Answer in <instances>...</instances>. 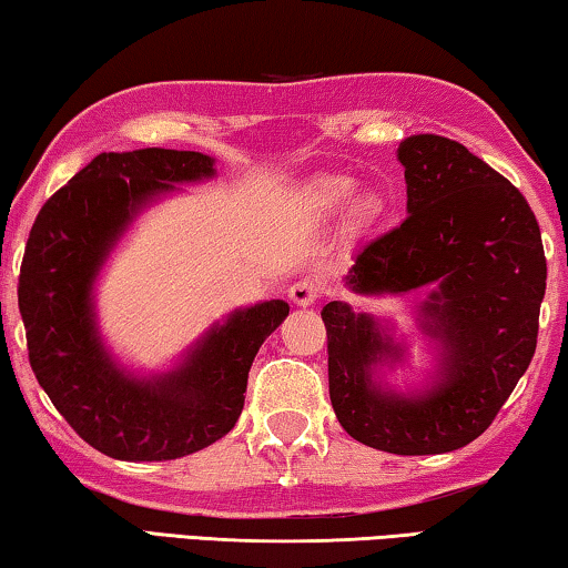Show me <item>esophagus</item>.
Wrapping results in <instances>:
<instances>
[{"mask_svg":"<svg viewBox=\"0 0 568 568\" xmlns=\"http://www.w3.org/2000/svg\"><path fill=\"white\" fill-rule=\"evenodd\" d=\"M290 296H292L294 304L310 306L322 296V286H320L317 278H300V282L292 284Z\"/></svg>","mask_w":568,"mask_h":568,"instance_id":"obj_1","label":"esophagus"}]
</instances>
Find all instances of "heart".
Instances as JSON below:
<instances>
[{"instance_id": "obj_1", "label": "heart", "mask_w": 568, "mask_h": 568, "mask_svg": "<svg viewBox=\"0 0 568 568\" xmlns=\"http://www.w3.org/2000/svg\"><path fill=\"white\" fill-rule=\"evenodd\" d=\"M352 199H355V185L345 179L322 183L317 193H314V201H317L322 209H345Z\"/></svg>"}]
</instances>
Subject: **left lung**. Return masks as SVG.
<instances>
[{
	"mask_svg": "<svg viewBox=\"0 0 568 568\" xmlns=\"http://www.w3.org/2000/svg\"><path fill=\"white\" fill-rule=\"evenodd\" d=\"M397 161L407 219L357 251L347 286L405 294L435 284L420 314L440 342L438 377L413 397L372 383V369L403 359V349L369 314L329 302V399L339 425L369 448L450 453L488 430L531 365L546 292L541 229L524 193L450 138H405Z\"/></svg>",
	"mask_w": 568,
	"mask_h": 568,
	"instance_id": "1",
	"label": "left lung"
}]
</instances>
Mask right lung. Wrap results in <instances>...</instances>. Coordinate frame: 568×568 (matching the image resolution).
Here are the masks:
<instances>
[{
  "label": "right lung",
  "instance_id": "obj_1",
  "mask_svg": "<svg viewBox=\"0 0 568 568\" xmlns=\"http://www.w3.org/2000/svg\"><path fill=\"white\" fill-rule=\"evenodd\" d=\"M213 173L196 151L100 153L44 203L27 239L17 296L32 372L72 430L110 458L173 460L223 438L244 410L251 362L290 314L282 300L236 310L151 379L102 347L92 284L110 248L153 199Z\"/></svg>",
  "mask_w": 568,
  "mask_h": 568
}]
</instances>
